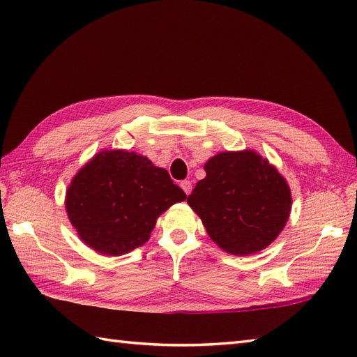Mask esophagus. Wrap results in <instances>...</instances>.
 Returning a JSON list of instances; mask_svg holds the SVG:
<instances>
[{"mask_svg":"<svg viewBox=\"0 0 357 357\" xmlns=\"http://www.w3.org/2000/svg\"><path fill=\"white\" fill-rule=\"evenodd\" d=\"M180 186H181L183 190H185L186 195H190V192H192V183H190L189 180H183V181L180 183Z\"/></svg>","mask_w":357,"mask_h":357,"instance_id":"esophagus-1","label":"esophagus"}]
</instances>
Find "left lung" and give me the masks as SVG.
Masks as SVG:
<instances>
[{"mask_svg":"<svg viewBox=\"0 0 357 357\" xmlns=\"http://www.w3.org/2000/svg\"><path fill=\"white\" fill-rule=\"evenodd\" d=\"M207 176L188 197L210 238L222 250L247 256L283 231L291 208L287 181L253 150L223 152L204 165Z\"/></svg>","mask_w":357,"mask_h":357,"instance_id":"left-lung-1","label":"left lung"}]
</instances>
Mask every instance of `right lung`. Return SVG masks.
Here are the masks:
<instances>
[{"label":"right lung","mask_w":357,"mask_h":357,"mask_svg":"<svg viewBox=\"0 0 357 357\" xmlns=\"http://www.w3.org/2000/svg\"><path fill=\"white\" fill-rule=\"evenodd\" d=\"M186 193L168 171L126 150H102L71 180L66 208L80 240L95 252L121 256L143 245L159 215Z\"/></svg>","instance_id":"obj_1"}]
</instances>
